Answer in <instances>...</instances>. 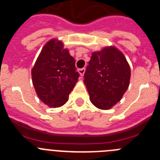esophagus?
Wrapping results in <instances>:
<instances>
[{
    "mask_svg": "<svg viewBox=\"0 0 160 160\" xmlns=\"http://www.w3.org/2000/svg\"><path fill=\"white\" fill-rule=\"evenodd\" d=\"M85 72H86V69H85V68L79 69V70H78V73H79V74H80V75H81V76L84 75Z\"/></svg>",
    "mask_w": 160,
    "mask_h": 160,
    "instance_id": "1",
    "label": "esophagus"
}]
</instances>
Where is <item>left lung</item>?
Instances as JSON below:
<instances>
[{
  "label": "left lung",
  "instance_id": "1",
  "mask_svg": "<svg viewBox=\"0 0 160 160\" xmlns=\"http://www.w3.org/2000/svg\"><path fill=\"white\" fill-rule=\"evenodd\" d=\"M131 69L124 54L108 46L91 55L84 83L93 105L108 110L121 100L128 88Z\"/></svg>",
  "mask_w": 160,
  "mask_h": 160
}]
</instances>
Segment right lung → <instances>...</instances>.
<instances>
[{
    "mask_svg": "<svg viewBox=\"0 0 160 160\" xmlns=\"http://www.w3.org/2000/svg\"><path fill=\"white\" fill-rule=\"evenodd\" d=\"M78 77L75 60L58 39L45 43L32 69L36 94L51 108L62 106L68 101Z\"/></svg>",
    "mask_w": 160,
    "mask_h": 160,
    "instance_id": "1",
    "label": "right lung"
}]
</instances>
